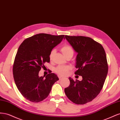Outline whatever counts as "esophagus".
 I'll return each mask as SVG.
<instances>
[{
  "label": "esophagus",
  "instance_id": "34e87169",
  "mask_svg": "<svg viewBox=\"0 0 120 120\" xmlns=\"http://www.w3.org/2000/svg\"><path fill=\"white\" fill-rule=\"evenodd\" d=\"M58 77H59L60 80L61 79H63V78H64L63 77H61V76H60V75H59V76H58Z\"/></svg>",
  "mask_w": 120,
  "mask_h": 120
}]
</instances>
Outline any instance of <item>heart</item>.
Returning a JSON list of instances; mask_svg holds the SVG:
<instances>
[{
  "label": "heart",
  "mask_w": 120,
  "mask_h": 120,
  "mask_svg": "<svg viewBox=\"0 0 120 120\" xmlns=\"http://www.w3.org/2000/svg\"><path fill=\"white\" fill-rule=\"evenodd\" d=\"M64 55L66 57L68 56H72L74 54V49L70 45H65L63 46L61 49ZM56 52V49H53L51 50L49 54V59L52 60ZM70 69V67L67 66H59L55 68V71L56 73L60 75H66L68 74L69 70Z\"/></svg>",
  "instance_id": "heart-1"
}]
</instances>
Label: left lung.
<instances>
[{
    "mask_svg": "<svg viewBox=\"0 0 120 120\" xmlns=\"http://www.w3.org/2000/svg\"><path fill=\"white\" fill-rule=\"evenodd\" d=\"M78 53L75 74L82 76L81 81L69 78L70 85L65 88L66 96L72 102L83 105L99 94L106 79L108 66L103 46L92 38L82 36H65Z\"/></svg>",
    "mask_w": 120,
    "mask_h": 120,
    "instance_id": "left-lung-1",
    "label": "left lung"
}]
</instances>
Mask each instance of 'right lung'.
Segmentation results:
<instances>
[{"label": "right lung", "instance_id": "1", "mask_svg": "<svg viewBox=\"0 0 120 120\" xmlns=\"http://www.w3.org/2000/svg\"><path fill=\"white\" fill-rule=\"evenodd\" d=\"M64 37L39 34L25 39L20 45L14 61L13 75L18 90L26 100L34 103L45 100L59 79L54 73L43 77H39L38 73L45 63L50 62V52Z\"/></svg>", "mask_w": 120, "mask_h": 120}]
</instances>
